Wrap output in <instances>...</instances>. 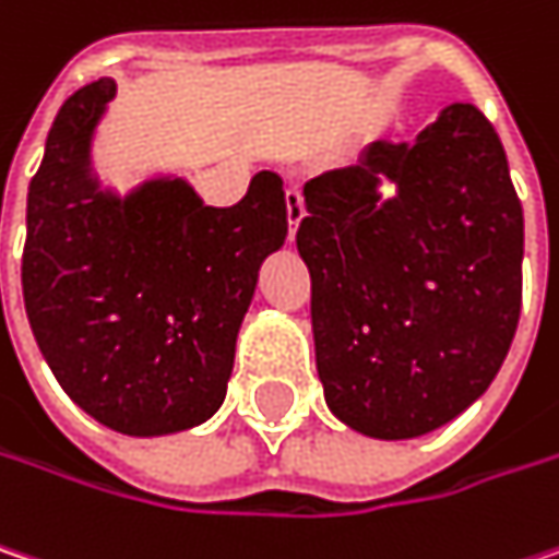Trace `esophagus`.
Here are the masks:
<instances>
[{"label":"esophagus","mask_w":559,"mask_h":559,"mask_svg":"<svg viewBox=\"0 0 559 559\" xmlns=\"http://www.w3.org/2000/svg\"><path fill=\"white\" fill-rule=\"evenodd\" d=\"M284 202H287V227H290V240H294V237H297V227H300V221H304V214H307L300 186H290V189L284 192Z\"/></svg>","instance_id":"1"}]
</instances>
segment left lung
Segmentation results:
<instances>
[{
  "label": "left lung",
  "instance_id": "1",
  "mask_svg": "<svg viewBox=\"0 0 559 559\" xmlns=\"http://www.w3.org/2000/svg\"><path fill=\"white\" fill-rule=\"evenodd\" d=\"M304 199L297 249L329 411L364 437L414 440L472 408L512 345L525 252L487 116L449 104L414 142H373L312 177Z\"/></svg>",
  "mask_w": 559,
  "mask_h": 559
}]
</instances>
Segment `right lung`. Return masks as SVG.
Here are the masks:
<instances>
[{
	"instance_id": "1",
	"label": "right lung",
	"mask_w": 559,
	"mask_h": 559,
	"mask_svg": "<svg viewBox=\"0 0 559 559\" xmlns=\"http://www.w3.org/2000/svg\"><path fill=\"white\" fill-rule=\"evenodd\" d=\"M114 97V79H97L52 119L27 189L24 310L79 408L126 437H167L221 408L259 269L287 237V202L272 170L230 209L205 205L182 177L126 195L104 186L94 135Z\"/></svg>"
}]
</instances>
